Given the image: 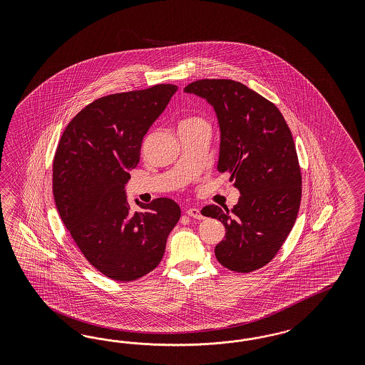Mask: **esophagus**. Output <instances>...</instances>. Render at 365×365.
I'll return each mask as SVG.
<instances>
[{
	"label": "esophagus",
	"instance_id": "esophagus-1",
	"mask_svg": "<svg viewBox=\"0 0 365 365\" xmlns=\"http://www.w3.org/2000/svg\"><path fill=\"white\" fill-rule=\"evenodd\" d=\"M186 214H187L188 217H191V218H195V220H203L202 212H200L199 209H195V207L188 209V210L186 211Z\"/></svg>",
	"mask_w": 365,
	"mask_h": 365
}]
</instances>
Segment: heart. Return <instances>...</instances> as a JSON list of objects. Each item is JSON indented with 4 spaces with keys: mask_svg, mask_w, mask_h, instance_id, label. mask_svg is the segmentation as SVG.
Instances as JSON below:
<instances>
[{
    "mask_svg": "<svg viewBox=\"0 0 365 365\" xmlns=\"http://www.w3.org/2000/svg\"><path fill=\"white\" fill-rule=\"evenodd\" d=\"M202 122V119H199V118H195V116H191V118H186V119H183L182 122L179 123V128H182V127H190V125H194V124H197V123Z\"/></svg>",
    "mask_w": 365,
    "mask_h": 365,
    "instance_id": "b5f03b06",
    "label": "heart"
}]
</instances>
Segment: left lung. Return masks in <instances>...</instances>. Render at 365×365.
Masks as SVG:
<instances>
[{"instance_id":"8db88e82","label":"left lung","mask_w":365,"mask_h":365,"mask_svg":"<svg viewBox=\"0 0 365 365\" xmlns=\"http://www.w3.org/2000/svg\"><path fill=\"white\" fill-rule=\"evenodd\" d=\"M185 92L207 100L215 110L218 171L229 174L241 194L232 210L202 209L226 229L215 257L232 272H253L274 258L299 214L302 179L293 136L276 106L240 81L203 78Z\"/></svg>"}]
</instances>
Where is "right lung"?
Listing matches in <instances>:
<instances>
[{
	"label": "right lung",
	"instance_id": "right-lung-1",
	"mask_svg": "<svg viewBox=\"0 0 365 365\" xmlns=\"http://www.w3.org/2000/svg\"><path fill=\"white\" fill-rule=\"evenodd\" d=\"M174 84L92 101L66 125L53 159L56 207L80 252L100 273L133 281L154 270L180 218L177 202L156 198L130 211L125 183L144 135L177 92Z\"/></svg>",
	"mask_w": 365,
	"mask_h": 365
}]
</instances>
